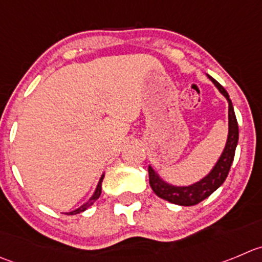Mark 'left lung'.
<instances>
[{
  "label": "left lung",
  "instance_id": "1",
  "mask_svg": "<svg viewBox=\"0 0 262 262\" xmlns=\"http://www.w3.org/2000/svg\"><path fill=\"white\" fill-rule=\"evenodd\" d=\"M207 77L215 84L216 89L220 91L221 95L226 99V101L229 104L228 138H226L225 146H224L219 159L216 161L215 166L211 168L210 172L204 176V178L195 181V183L190 184V185H175V184H170L168 181L164 180L161 176V173L154 170L150 164H149L148 168L149 184H150L154 193L159 198L166 199L167 202L179 204V206H194V204H198L199 202L208 198L213 191L217 190L223 185L225 179L228 178L229 170H230V166L233 163L234 154H235L236 145H238V122H236L235 113H234L233 103L229 99V94L216 79H213L208 74Z\"/></svg>",
  "mask_w": 262,
  "mask_h": 262
}]
</instances>
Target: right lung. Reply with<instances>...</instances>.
<instances>
[{"mask_svg":"<svg viewBox=\"0 0 262 262\" xmlns=\"http://www.w3.org/2000/svg\"><path fill=\"white\" fill-rule=\"evenodd\" d=\"M103 179H104V173H103V175H101L100 180H99L98 185H96L95 191H94V194H92V195L90 196L89 201L84 202V203L82 204V206H79V207L76 208V210H74V211H71V212H66L67 215H77V213L83 212V211H86L87 208L90 207V206H92V204L95 203V201L99 198V196H100V194H101V183H103Z\"/></svg>","mask_w":262,"mask_h":262,"instance_id":"obj_1","label":"right lung"}]
</instances>
